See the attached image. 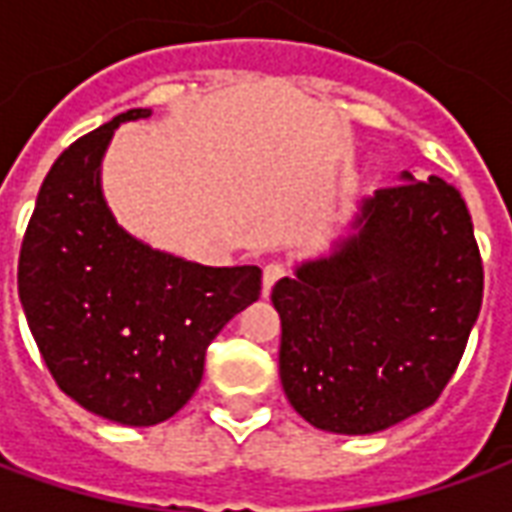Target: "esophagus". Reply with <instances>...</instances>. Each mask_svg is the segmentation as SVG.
Returning a JSON list of instances; mask_svg holds the SVG:
<instances>
[{"instance_id": "34e87169", "label": "esophagus", "mask_w": 512, "mask_h": 512, "mask_svg": "<svg viewBox=\"0 0 512 512\" xmlns=\"http://www.w3.org/2000/svg\"><path fill=\"white\" fill-rule=\"evenodd\" d=\"M282 277H285V266H282V263H268V266L263 268V296H268L271 288L277 285V279Z\"/></svg>"}]
</instances>
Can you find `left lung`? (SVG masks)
Returning <instances> with one entry per match:
<instances>
[{
  "instance_id": "obj_1",
  "label": "left lung",
  "mask_w": 512,
  "mask_h": 512,
  "mask_svg": "<svg viewBox=\"0 0 512 512\" xmlns=\"http://www.w3.org/2000/svg\"><path fill=\"white\" fill-rule=\"evenodd\" d=\"M365 197L356 233L271 290L290 406L329 433L365 436L433 406L483 304V260L447 180Z\"/></svg>"
}]
</instances>
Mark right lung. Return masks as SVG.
<instances>
[{
  "label": "right lung",
  "mask_w": 512,
  "mask_h": 512,
  "mask_svg": "<svg viewBox=\"0 0 512 512\" xmlns=\"http://www.w3.org/2000/svg\"><path fill=\"white\" fill-rule=\"evenodd\" d=\"M128 109L76 139L40 186L18 299L43 362L98 417L147 428L189 403L224 323L260 299L257 266L211 268L150 249L106 208L101 158Z\"/></svg>",
  "instance_id": "1"
}]
</instances>
